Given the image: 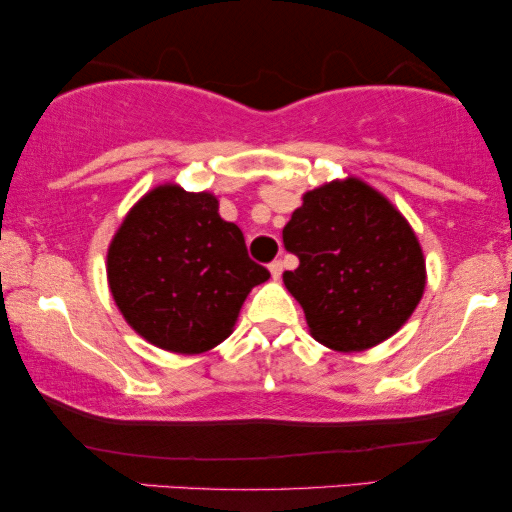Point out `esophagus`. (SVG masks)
<instances>
[{
    "instance_id": "obj_1",
    "label": "esophagus",
    "mask_w": 512,
    "mask_h": 512,
    "mask_svg": "<svg viewBox=\"0 0 512 512\" xmlns=\"http://www.w3.org/2000/svg\"><path fill=\"white\" fill-rule=\"evenodd\" d=\"M282 270H284L282 261H275V263H270V275H272V279H279V277H282Z\"/></svg>"
}]
</instances>
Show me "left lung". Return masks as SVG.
<instances>
[{
	"label": "left lung",
	"instance_id": "1",
	"mask_svg": "<svg viewBox=\"0 0 512 512\" xmlns=\"http://www.w3.org/2000/svg\"><path fill=\"white\" fill-rule=\"evenodd\" d=\"M282 235L300 261L284 272V286L303 307L312 338L328 349L380 345L424 296L426 261L415 230L359 177L303 193Z\"/></svg>",
	"mask_w": 512,
	"mask_h": 512
}]
</instances>
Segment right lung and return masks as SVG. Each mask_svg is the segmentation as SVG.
<instances>
[{
	"label": "right lung",
	"mask_w": 512,
	"mask_h": 512,
	"mask_svg": "<svg viewBox=\"0 0 512 512\" xmlns=\"http://www.w3.org/2000/svg\"><path fill=\"white\" fill-rule=\"evenodd\" d=\"M270 272L247 254L242 230L209 191L165 181L144 193L107 249V282L132 331L174 354H202L233 333Z\"/></svg>",
	"instance_id": "obj_1"
}]
</instances>
